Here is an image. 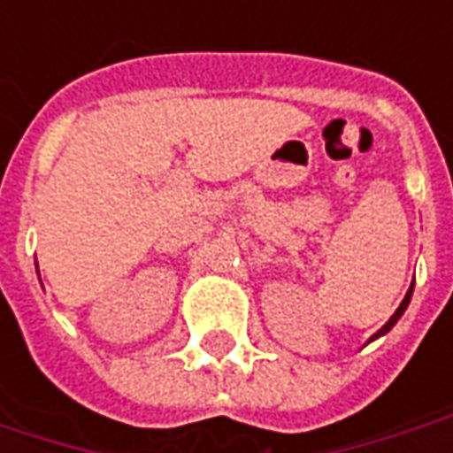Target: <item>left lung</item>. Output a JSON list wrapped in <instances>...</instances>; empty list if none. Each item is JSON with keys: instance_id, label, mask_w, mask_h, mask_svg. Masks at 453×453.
Here are the masks:
<instances>
[{"instance_id": "obj_1", "label": "left lung", "mask_w": 453, "mask_h": 453, "mask_svg": "<svg viewBox=\"0 0 453 453\" xmlns=\"http://www.w3.org/2000/svg\"><path fill=\"white\" fill-rule=\"evenodd\" d=\"M410 296H412V286H410V291H408V294H405V298H403V303L398 305V311H395V313L390 315V320H388V323L383 325V327H380L379 333L373 334V337H380V334H386V333H388V330H390V327H393V325L398 323V318H400V315H403V313H405V308H408V303H410ZM373 337H371V340H373Z\"/></svg>"}]
</instances>
